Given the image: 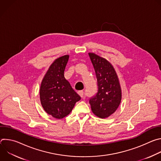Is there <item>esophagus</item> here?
<instances>
[{
    "instance_id": "obj_1",
    "label": "esophagus",
    "mask_w": 161,
    "mask_h": 161,
    "mask_svg": "<svg viewBox=\"0 0 161 161\" xmlns=\"http://www.w3.org/2000/svg\"><path fill=\"white\" fill-rule=\"evenodd\" d=\"M78 94L80 96V97H83V95H84L83 94H84V93H83V90L78 91Z\"/></svg>"
}]
</instances>
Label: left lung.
<instances>
[{"mask_svg": "<svg viewBox=\"0 0 161 161\" xmlns=\"http://www.w3.org/2000/svg\"><path fill=\"white\" fill-rule=\"evenodd\" d=\"M97 81L98 90L89 103L93 113L105 119L116 111L122 100V89L118 75L112 64L94 53H88Z\"/></svg>", "mask_w": 161, "mask_h": 161, "instance_id": "1", "label": "left lung"}]
</instances>
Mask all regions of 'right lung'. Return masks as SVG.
Instances as JSON below:
<instances>
[{
	"mask_svg": "<svg viewBox=\"0 0 161 161\" xmlns=\"http://www.w3.org/2000/svg\"><path fill=\"white\" fill-rule=\"evenodd\" d=\"M69 55L56 58L44 76L39 89L40 101L44 110L57 119L67 116L80 96L64 78Z\"/></svg>",
	"mask_w": 161,
	"mask_h": 161,
	"instance_id": "right-lung-1",
	"label": "right lung"
}]
</instances>
